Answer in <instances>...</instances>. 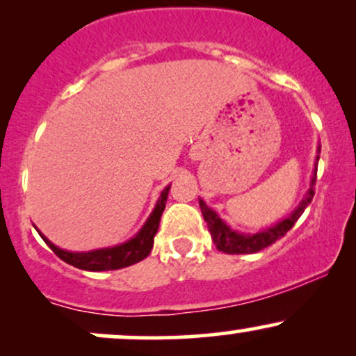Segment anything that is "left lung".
I'll list each match as a JSON object with an SVG mask.
<instances>
[{"mask_svg": "<svg viewBox=\"0 0 356 356\" xmlns=\"http://www.w3.org/2000/svg\"><path fill=\"white\" fill-rule=\"evenodd\" d=\"M321 145H318V154H320ZM320 155H316V162H314V170L312 175V182H309V189L305 194L303 201L298 204V207L288 218L277 220L275 226L266 227L263 231H257L249 234V232H239L236 229H231L222 219L219 218V214L216 211H212L202 199H199V206H201L204 220L207 222V227H209L211 238L214 241L216 248L219 251L226 252V254H252V252L261 251V249L271 246L275 244L277 239H281L283 236L295 226V222L301 218L308 204L312 202L314 195V182H316V164Z\"/></svg>", "mask_w": 356, "mask_h": 356, "instance_id": "left-lung-1", "label": "left lung"}]
</instances>
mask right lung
<instances>
[{"instance_id":"right-lung-1","label":"right lung","mask_w":356,"mask_h":356,"mask_svg":"<svg viewBox=\"0 0 356 356\" xmlns=\"http://www.w3.org/2000/svg\"><path fill=\"white\" fill-rule=\"evenodd\" d=\"M170 184L161 192V197H159L157 204H155L154 211L150 212V216L147 218L144 226L140 227V231L137 232L134 238H130L125 243L117 244L112 248H102V249H93V251L87 252H73L67 251V249H61L51 243L47 236L42 234V231L35 226V229L38 231V234L42 236V239L48 244V248L55 252L65 263L72 264V266L85 269V271H112V269H122L127 266H132V264L138 263V261L145 259L150 254L154 246V238L157 234L159 222H161V216L165 209V201L167 195H169Z\"/></svg>"}]
</instances>
